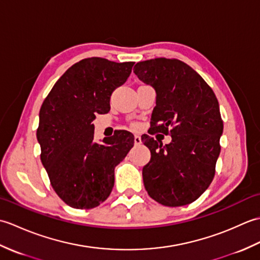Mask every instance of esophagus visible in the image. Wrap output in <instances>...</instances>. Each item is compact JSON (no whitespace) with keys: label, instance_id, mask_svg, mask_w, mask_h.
Listing matches in <instances>:
<instances>
[{"label":"esophagus","instance_id":"esophagus-1","mask_svg":"<svg viewBox=\"0 0 260 260\" xmlns=\"http://www.w3.org/2000/svg\"><path fill=\"white\" fill-rule=\"evenodd\" d=\"M134 144H135V145L142 144V140H141V137H140L139 135H135V136H134Z\"/></svg>","mask_w":260,"mask_h":260}]
</instances>
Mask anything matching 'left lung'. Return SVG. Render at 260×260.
I'll return each instance as SVG.
<instances>
[{
    "instance_id": "1",
    "label": "left lung",
    "mask_w": 260,
    "mask_h": 260,
    "mask_svg": "<svg viewBox=\"0 0 260 260\" xmlns=\"http://www.w3.org/2000/svg\"><path fill=\"white\" fill-rule=\"evenodd\" d=\"M134 73L156 91L148 132L172 136L165 146L152 136L142 137L151 151V161L143 168L145 189L163 206L192 203L211 184L221 150L218 99L202 77L178 59L137 62Z\"/></svg>"
}]
</instances>
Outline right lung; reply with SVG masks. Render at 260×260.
Segmentation results:
<instances>
[{
  "instance_id": "1",
  "label": "right lung",
  "mask_w": 260,
  "mask_h": 260,
  "mask_svg": "<svg viewBox=\"0 0 260 260\" xmlns=\"http://www.w3.org/2000/svg\"><path fill=\"white\" fill-rule=\"evenodd\" d=\"M135 62L92 57L71 66L54 84L39 113L37 139L50 184L75 209H92L109 197L114 170L134 145V136L119 131L93 142L97 114L110 109V96L128 78Z\"/></svg>"
}]
</instances>
